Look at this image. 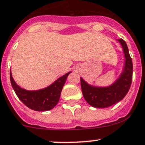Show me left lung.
Segmentation results:
<instances>
[{
  "label": "left lung",
  "mask_w": 145,
  "mask_h": 145,
  "mask_svg": "<svg viewBox=\"0 0 145 145\" xmlns=\"http://www.w3.org/2000/svg\"><path fill=\"white\" fill-rule=\"evenodd\" d=\"M121 44L125 57L123 72L116 81L108 87H93L80 78L82 92L88 104L95 108H106L118 103L128 93L132 81L133 64L124 39H118Z\"/></svg>",
  "instance_id": "obj_1"
}]
</instances>
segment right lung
<instances>
[{
  "label": "right lung",
  "mask_w": 145,
  "mask_h": 145,
  "mask_svg": "<svg viewBox=\"0 0 145 145\" xmlns=\"http://www.w3.org/2000/svg\"><path fill=\"white\" fill-rule=\"evenodd\" d=\"M69 72L58 78L56 81L47 88L38 91H26L18 86L12 77L10 71V80L11 86L18 99L28 108L37 111H49L57 104Z\"/></svg>",
  "instance_id": "obj_1"
}]
</instances>
